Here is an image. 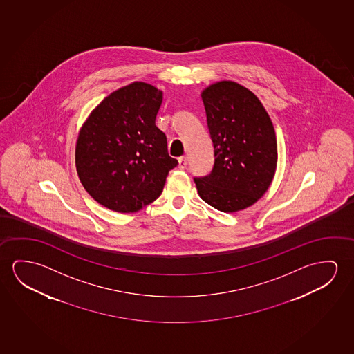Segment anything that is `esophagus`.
I'll return each instance as SVG.
<instances>
[{
  "label": "esophagus",
  "mask_w": 354,
  "mask_h": 354,
  "mask_svg": "<svg viewBox=\"0 0 354 354\" xmlns=\"http://www.w3.org/2000/svg\"><path fill=\"white\" fill-rule=\"evenodd\" d=\"M178 167H179L180 170L186 169V167H187V159H186V157L179 158V165Z\"/></svg>",
  "instance_id": "obj_1"
}]
</instances>
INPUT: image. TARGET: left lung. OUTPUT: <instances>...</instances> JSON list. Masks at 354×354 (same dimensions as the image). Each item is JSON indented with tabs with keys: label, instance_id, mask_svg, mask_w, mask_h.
<instances>
[{
	"label": "left lung",
	"instance_id": "left-lung-1",
	"mask_svg": "<svg viewBox=\"0 0 354 354\" xmlns=\"http://www.w3.org/2000/svg\"><path fill=\"white\" fill-rule=\"evenodd\" d=\"M214 147L211 174L195 179L203 201L234 213L259 201L277 168V140L260 99L233 81L216 82L201 92Z\"/></svg>",
	"mask_w": 354,
	"mask_h": 354
}]
</instances>
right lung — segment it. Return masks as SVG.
Wrapping results in <instances>:
<instances>
[{"label": "right lung", "mask_w": 354, "mask_h": 354, "mask_svg": "<svg viewBox=\"0 0 354 354\" xmlns=\"http://www.w3.org/2000/svg\"><path fill=\"white\" fill-rule=\"evenodd\" d=\"M162 102L160 89L133 82L104 98L83 122L75 151L77 174L102 206L135 213L160 196L178 165L156 126Z\"/></svg>", "instance_id": "right-lung-1"}]
</instances>
